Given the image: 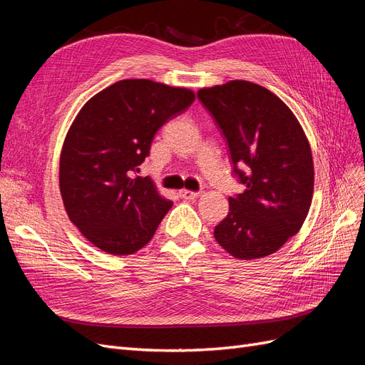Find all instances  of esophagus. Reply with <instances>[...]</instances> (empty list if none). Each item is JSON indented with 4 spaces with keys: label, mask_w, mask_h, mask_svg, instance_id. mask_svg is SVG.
Returning <instances> with one entry per match:
<instances>
[{
    "label": "esophagus",
    "mask_w": 365,
    "mask_h": 365,
    "mask_svg": "<svg viewBox=\"0 0 365 365\" xmlns=\"http://www.w3.org/2000/svg\"><path fill=\"white\" fill-rule=\"evenodd\" d=\"M180 196L182 197V200H195V197L200 196V192H192V190L182 189V190H180Z\"/></svg>",
    "instance_id": "1"
}]
</instances>
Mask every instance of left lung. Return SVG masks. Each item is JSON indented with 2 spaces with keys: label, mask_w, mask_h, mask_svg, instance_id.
Segmentation results:
<instances>
[{
  "label": "left lung",
  "mask_w": 365,
  "mask_h": 365,
  "mask_svg": "<svg viewBox=\"0 0 365 365\" xmlns=\"http://www.w3.org/2000/svg\"><path fill=\"white\" fill-rule=\"evenodd\" d=\"M197 98L227 140L233 173L245 185L230 196L215 239L240 260L267 257L295 236L314 195L307 137L284 102L247 81L202 88Z\"/></svg>",
  "instance_id": "8db88e82"
}]
</instances>
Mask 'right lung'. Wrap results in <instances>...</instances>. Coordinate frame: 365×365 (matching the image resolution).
<instances>
[{"label":"right lung","instance_id":"add662e5","mask_svg":"<svg viewBox=\"0 0 365 365\" xmlns=\"http://www.w3.org/2000/svg\"><path fill=\"white\" fill-rule=\"evenodd\" d=\"M195 93L149 79L113 83L88 101L65 137L59 187L65 212L93 245L114 256L141 250L173 205L137 176L153 135Z\"/></svg>","mask_w":365,"mask_h":365}]
</instances>
